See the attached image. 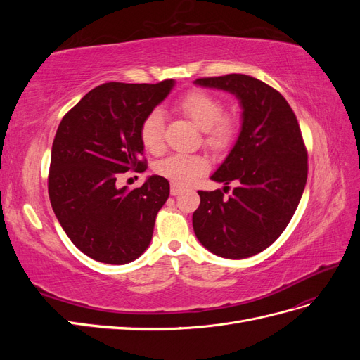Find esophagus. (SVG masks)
Here are the masks:
<instances>
[{
	"label": "esophagus",
	"mask_w": 360,
	"mask_h": 360,
	"mask_svg": "<svg viewBox=\"0 0 360 360\" xmlns=\"http://www.w3.org/2000/svg\"><path fill=\"white\" fill-rule=\"evenodd\" d=\"M183 192V188L181 186H179V184H171V195H174V197H176V195H180Z\"/></svg>",
	"instance_id": "esophagus-1"
}]
</instances>
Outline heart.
<instances>
[{
  "label": "heart",
  "mask_w": 360,
  "mask_h": 360,
  "mask_svg": "<svg viewBox=\"0 0 360 360\" xmlns=\"http://www.w3.org/2000/svg\"><path fill=\"white\" fill-rule=\"evenodd\" d=\"M179 110L202 130V143L213 151H222L231 146L238 123L233 114L224 112L219 97L204 90H192L179 101ZM165 120L160 110H153L143 120L139 138L150 153H160L165 146ZM207 169V160L198 155H171L156 163V172L174 184L184 186L198 179Z\"/></svg>",
  "instance_id": "obj_1"
}]
</instances>
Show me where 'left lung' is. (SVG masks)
Returning <instances> with one entry per match:
<instances>
[{
    "instance_id": "obj_1",
    "label": "left lung",
    "mask_w": 360,
    "mask_h": 360,
    "mask_svg": "<svg viewBox=\"0 0 360 360\" xmlns=\"http://www.w3.org/2000/svg\"><path fill=\"white\" fill-rule=\"evenodd\" d=\"M195 84L236 94L243 123L236 146L212 176L225 184L237 181V188L226 198L221 189L198 191L193 231L216 255L252 257L282 234L302 198L308 151L300 126L285 97L252 76L231 73Z\"/></svg>"
}]
</instances>
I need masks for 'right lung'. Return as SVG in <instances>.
I'll return each instance as SVG.
<instances>
[{"mask_svg": "<svg viewBox=\"0 0 360 360\" xmlns=\"http://www.w3.org/2000/svg\"><path fill=\"white\" fill-rule=\"evenodd\" d=\"M174 85L106 82L63 117L53 138L48 192L72 243L106 264H126L148 248L169 183L151 176L143 186L117 188L123 172L147 169L139 129Z\"/></svg>", "mask_w": 360, "mask_h": 360, "instance_id": "add662e5", "label": "right lung"}]
</instances>
